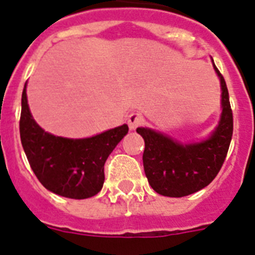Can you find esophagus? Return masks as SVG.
<instances>
[{"mask_svg":"<svg viewBox=\"0 0 255 255\" xmlns=\"http://www.w3.org/2000/svg\"><path fill=\"white\" fill-rule=\"evenodd\" d=\"M143 116L140 114H135V112L128 117V125H129L130 130H135L136 128H139L143 124Z\"/></svg>","mask_w":255,"mask_h":255,"instance_id":"34e87169","label":"esophagus"}]
</instances>
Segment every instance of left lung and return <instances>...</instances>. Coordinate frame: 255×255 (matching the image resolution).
<instances>
[{
	"mask_svg": "<svg viewBox=\"0 0 255 255\" xmlns=\"http://www.w3.org/2000/svg\"><path fill=\"white\" fill-rule=\"evenodd\" d=\"M213 67L220 78L222 112L218 125L208 138L184 144L149 128L136 129L145 143V176L153 190L164 197H185L206 188L217 176L226 158L233 136V111L226 82L215 64Z\"/></svg>",
	"mask_w": 255,
	"mask_h": 255,
	"instance_id": "8db88e82",
	"label": "left lung"
}]
</instances>
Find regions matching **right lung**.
<instances>
[{"label": "right lung", "instance_id": "obj_1", "mask_svg": "<svg viewBox=\"0 0 255 255\" xmlns=\"http://www.w3.org/2000/svg\"><path fill=\"white\" fill-rule=\"evenodd\" d=\"M129 131L126 124L91 138L70 139L44 131L21 96L20 138L31 170L47 190L71 199L98 194L105 182V163Z\"/></svg>", "mask_w": 255, "mask_h": 255}]
</instances>
